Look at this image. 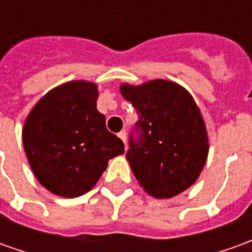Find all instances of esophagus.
Listing matches in <instances>:
<instances>
[{
	"label": "esophagus",
	"mask_w": 252,
	"mask_h": 252,
	"mask_svg": "<svg viewBox=\"0 0 252 252\" xmlns=\"http://www.w3.org/2000/svg\"><path fill=\"white\" fill-rule=\"evenodd\" d=\"M119 137H120L123 142L126 143V131H120V132H119Z\"/></svg>",
	"instance_id": "34e87169"
}]
</instances>
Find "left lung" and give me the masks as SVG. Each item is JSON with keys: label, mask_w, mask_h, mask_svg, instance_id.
I'll return each mask as SVG.
<instances>
[{"label": "left lung", "mask_w": 252, "mask_h": 252, "mask_svg": "<svg viewBox=\"0 0 252 252\" xmlns=\"http://www.w3.org/2000/svg\"><path fill=\"white\" fill-rule=\"evenodd\" d=\"M121 94L139 116L126 154L136 180L157 198L180 194L198 178L208 155L206 129L194 99L163 79L123 85Z\"/></svg>", "instance_id": "1"}]
</instances>
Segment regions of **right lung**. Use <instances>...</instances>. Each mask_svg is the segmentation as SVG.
<instances>
[{"label":"right lung","mask_w":252,"mask_h":252,"mask_svg":"<svg viewBox=\"0 0 252 252\" xmlns=\"http://www.w3.org/2000/svg\"><path fill=\"white\" fill-rule=\"evenodd\" d=\"M97 86L74 81L43 97L27 119L23 143L33 174L46 189L67 198L85 194L124 143L108 131L97 110Z\"/></svg>","instance_id":"obj_1"}]
</instances>
